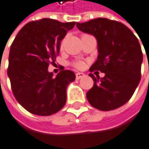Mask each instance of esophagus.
<instances>
[{
	"label": "esophagus",
	"instance_id": "1",
	"mask_svg": "<svg viewBox=\"0 0 149 149\" xmlns=\"http://www.w3.org/2000/svg\"><path fill=\"white\" fill-rule=\"evenodd\" d=\"M85 76H86L85 73H83V72H78V73H76V79H82Z\"/></svg>",
	"mask_w": 149,
	"mask_h": 149
}]
</instances>
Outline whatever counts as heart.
<instances>
[{
    "instance_id": "obj_1",
    "label": "heart",
    "mask_w": 149,
    "mask_h": 149,
    "mask_svg": "<svg viewBox=\"0 0 149 149\" xmlns=\"http://www.w3.org/2000/svg\"><path fill=\"white\" fill-rule=\"evenodd\" d=\"M75 66H76L77 68H81V67L83 66V63H82L81 62H78V63H75Z\"/></svg>"
}]
</instances>
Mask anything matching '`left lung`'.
Listing matches in <instances>:
<instances>
[{
	"mask_svg": "<svg viewBox=\"0 0 149 149\" xmlns=\"http://www.w3.org/2000/svg\"><path fill=\"white\" fill-rule=\"evenodd\" d=\"M77 27L97 40L99 55L89 70L105 73L101 79L89 74L94 84L86 93L87 101L103 111L123 106L141 80L143 55L139 40L124 24L107 18L77 23Z\"/></svg>",
	"mask_w": 149,
	"mask_h": 149,
	"instance_id": "left-lung-1",
	"label": "left lung"
}]
</instances>
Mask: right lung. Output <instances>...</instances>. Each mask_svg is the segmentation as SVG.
<instances>
[{"label": "right lung", "instance_id": "obj_1", "mask_svg": "<svg viewBox=\"0 0 149 149\" xmlns=\"http://www.w3.org/2000/svg\"><path fill=\"white\" fill-rule=\"evenodd\" d=\"M76 22L43 18L26 24L9 50L8 76L15 98L27 111L38 116L58 112L66 102V89L75 80L69 70L55 77L47 68L60 52L62 40Z\"/></svg>", "mask_w": 149, "mask_h": 149}]
</instances>
